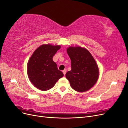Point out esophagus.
<instances>
[{
  "instance_id": "obj_1",
  "label": "esophagus",
  "mask_w": 128,
  "mask_h": 128,
  "mask_svg": "<svg viewBox=\"0 0 128 128\" xmlns=\"http://www.w3.org/2000/svg\"><path fill=\"white\" fill-rule=\"evenodd\" d=\"M63 74L64 75H65V74H66V69H64V70H63Z\"/></svg>"
}]
</instances>
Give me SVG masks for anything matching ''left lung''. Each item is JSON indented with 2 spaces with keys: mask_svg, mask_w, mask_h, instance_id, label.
I'll return each instance as SVG.
<instances>
[{
  "mask_svg": "<svg viewBox=\"0 0 128 128\" xmlns=\"http://www.w3.org/2000/svg\"><path fill=\"white\" fill-rule=\"evenodd\" d=\"M67 52L71 60V70L65 76L72 88L79 92L89 90L96 84L99 71L96 60L86 49L70 46Z\"/></svg>",
  "mask_w": 128,
  "mask_h": 128,
  "instance_id": "8db88e82",
  "label": "left lung"
}]
</instances>
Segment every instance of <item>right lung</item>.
<instances>
[{
  "label": "right lung",
  "instance_id": "right-lung-1",
  "mask_svg": "<svg viewBox=\"0 0 128 128\" xmlns=\"http://www.w3.org/2000/svg\"><path fill=\"white\" fill-rule=\"evenodd\" d=\"M60 46L42 45L35 50L27 64L28 78L35 87L47 90L54 86L64 74L57 68L52 58Z\"/></svg>",
  "mask_w": 128,
  "mask_h": 128
}]
</instances>
